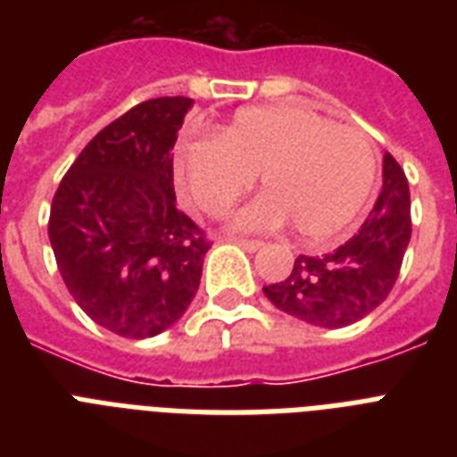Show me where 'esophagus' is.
Listing matches in <instances>:
<instances>
[{"label":"esophagus","mask_w":457,"mask_h":457,"mask_svg":"<svg viewBox=\"0 0 457 457\" xmlns=\"http://www.w3.org/2000/svg\"><path fill=\"white\" fill-rule=\"evenodd\" d=\"M228 242H235L237 246H242L246 251H258L263 246V242H258V239H239V237H229Z\"/></svg>","instance_id":"1"}]
</instances>
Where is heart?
I'll use <instances>...</instances> for the list:
<instances>
[{
	"mask_svg": "<svg viewBox=\"0 0 457 457\" xmlns=\"http://www.w3.org/2000/svg\"><path fill=\"white\" fill-rule=\"evenodd\" d=\"M179 192L211 218L228 215L258 175L261 196L235 229L268 232L292 222L305 242L339 235L362 213L377 178V149L358 128L303 106L242 109L213 139L175 146Z\"/></svg>",
	"mask_w": 457,
	"mask_h": 457,
	"instance_id": "obj_1",
	"label": "heart"
}]
</instances>
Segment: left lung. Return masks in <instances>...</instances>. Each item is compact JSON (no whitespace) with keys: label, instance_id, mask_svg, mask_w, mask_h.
<instances>
[{"label":"left lung","instance_id":"1","mask_svg":"<svg viewBox=\"0 0 457 457\" xmlns=\"http://www.w3.org/2000/svg\"><path fill=\"white\" fill-rule=\"evenodd\" d=\"M382 178L375 208L346 244L325 256H299L289 278L263 287L275 308L337 329L370 315L389 296L411 242V187L391 154H384Z\"/></svg>","mask_w":457,"mask_h":457}]
</instances>
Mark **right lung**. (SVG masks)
<instances>
[{
	"label": "right lung",
	"instance_id": "obj_1",
	"mask_svg": "<svg viewBox=\"0 0 457 457\" xmlns=\"http://www.w3.org/2000/svg\"><path fill=\"white\" fill-rule=\"evenodd\" d=\"M192 104L158 96L132 106L96 132L54 194L49 242L61 278L118 337H156L199 289L211 242L175 204L170 154Z\"/></svg>",
	"mask_w": 457,
	"mask_h": 457
}]
</instances>
